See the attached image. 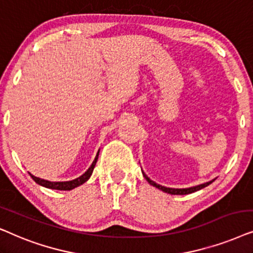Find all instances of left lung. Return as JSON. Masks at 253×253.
Segmentation results:
<instances>
[{
    "mask_svg": "<svg viewBox=\"0 0 253 253\" xmlns=\"http://www.w3.org/2000/svg\"><path fill=\"white\" fill-rule=\"evenodd\" d=\"M142 174H143V177L146 178V179H147L148 183H149L150 185H153L154 187H156V188H158V190H161V191L166 192V193H169V194H174V195H184V194H190V193H193V192H197V191L201 190V188H204V187L208 186V185L211 184V183H213V181H214L215 179H216V178H214V179H211V180H210V181H207V183H204V184L197 185V186L186 187V188H172V187L162 186V185H160V184H156V183H155L154 180H151L150 178L148 177L147 174L143 172V171H142Z\"/></svg>",
    "mask_w": 253,
    "mask_h": 253,
    "instance_id": "1",
    "label": "left lung"
}]
</instances>
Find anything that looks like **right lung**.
<instances>
[{"instance_id": "obj_1", "label": "right lung", "mask_w": 253, "mask_h": 253, "mask_svg": "<svg viewBox=\"0 0 253 253\" xmlns=\"http://www.w3.org/2000/svg\"><path fill=\"white\" fill-rule=\"evenodd\" d=\"M98 155H99V150H98V153H97L95 160H93L92 164H91V166H90L89 169H87L85 172L82 174V176H80L79 178H76V179H73V180H68V181H49V180L42 179V178L33 176V174L30 173V172L29 173H30V176L32 177V179L35 180L37 184L40 185V186H43V187H47V188H52V190L70 191V190H73V188H75L77 186H80V185L84 184L87 179H89L90 177H91L92 171H93V169H95V166H96V163H97V160H98Z\"/></svg>"}]
</instances>
